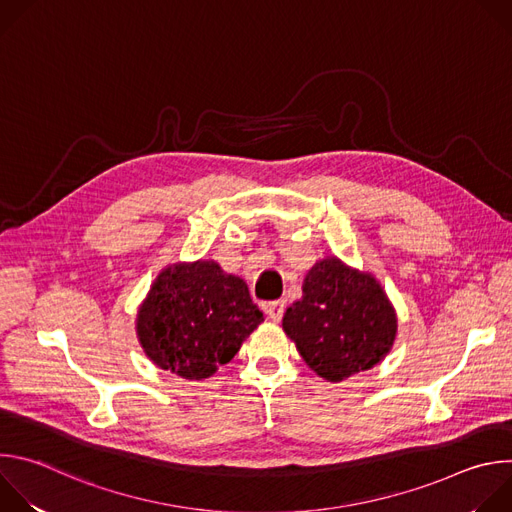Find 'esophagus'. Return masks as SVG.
Masks as SVG:
<instances>
[{
    "mask_svg": "<svg viewBox=\"0 0 512 512\" xmlns=\"http://www.w3.org/2000/svg\"><path fill=\"white\" fill-rule=\"evenodd\" d=\"M265 312H267V316H269L273 322H279V320L283 318V312H285V302H283V300L269 302V304H265Z\"/></svg>",
    "mask_w": 512,
    "mask_h": 512,
    "instance_id": "34e87169",
    "label": "esophagus"
}]
</instances>
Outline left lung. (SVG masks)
Returning <instances> with one entry per match:
<instances>
[{"label": "left lung", "instance_id": "1", "mask_svg": "<svg viewBox=\"0 0 512 512\" xmlns=\"http://www.w3.org/2000/svg\"><path fill=\"white\" fill-rule=\"evenodd\" d=\"M302 291L283 314V330L316 375L340 383L387 356L397 314L371 273L328 257L308 271Z\"/></svg>", "mask_w": 512, "mask_h": 512}]
</instances>
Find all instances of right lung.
<instances>
[{
	"mask_svg": "<svg viewBox=\"0 0 512 512\" xmlns=\"http://www.w3.org/2000/svg\"><path fill=\"white\" fill-rule=\"evenodd\" d=\"M263 322L247 283L214 261L176 263L154 281L137 312L143 352L182 379L200 381L233 360Z\"/></svg>",
	"mask_w": 512,
	"mask_h": 512,
	"instance_id": "add662e5",
	"label": "right lung"
}]
</instances>
